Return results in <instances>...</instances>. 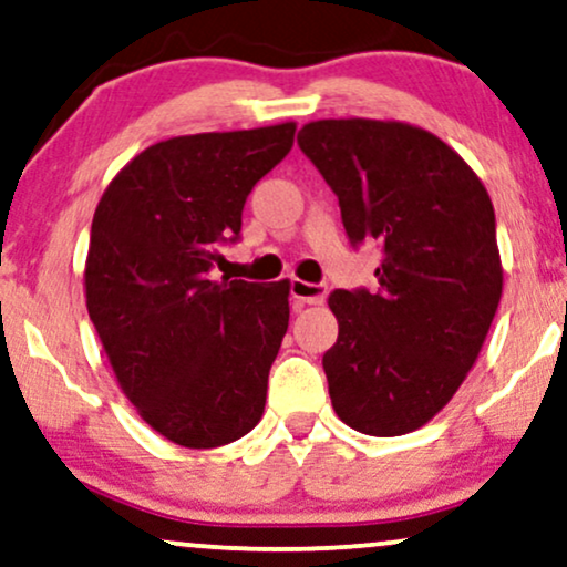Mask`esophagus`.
<instances>
[{"mask_svg": "<svg viewBox=\"0 0 567 567\" xmlns=\"http://www.w3.org/2000/svg\"><path fill=\"white\" fill-rule=\"evenodd\" d=\"M290 296L298 306H321L327 298V285L306 282V279H292Z\"/></svg>", "mask_w": 567, "mask_h": 567, "instance_id": "34e87169", "label": "esophagus"}]
</instances>
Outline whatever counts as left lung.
Returning a JSON list of instances; mask_svg holds the SVG:
<instances>
[{
  "label": "left lung",
  "mask_w": 567,
  "mask_h": 567,
  "mask_svg": "<svg viewBox=\"0 0 567 567\" xmlns=\"http://www.w3.org/2000/svg\"><path fill=\"white\" fill-rule=\"evenodd\" d=\"M298 146L340 200L350 243L384 248L374 292L329 296L334 413L361 434L415 432L474 369L503 296L489 193L447 143L395 120H317Z\"/></svg>",
  "instance_id": "obj_1"
}]
</instances>
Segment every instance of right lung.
Instances as JSON below:
<instances>
[{
	"label": "right lung",
	"mask_w": 567,
	"mask_h": 567,
	"mask_svg": "<svg viewBox=\"0 0 567 567\" xmlns=\"http://www.w3.org/2000/svg\"><path fill=\"white\" fill-rule=\"evenodd\" d=\"M292 135L296 123H279L159 141L114 175L93 214L89 317L125 398L183 447L235 442L264 415L290 285L214 282L209 269Z\"/></svg>",
	"instance_id": "obj_1"
}]
</instances>
